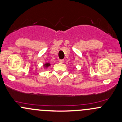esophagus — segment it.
<instances>
[{
  "label": "esophagus",
  "mask_w": 122,
  "mask_h": 122,
  "mask_svg": "<svg viewBox=\"0 0 122 122\" xmlns=\"http://www.w3.org/2000/svg\"><path fill=\"white\" fill-rule=\"evenodd\" d=\"M59 62H60V63H64V60H59Z\"/></svg>",
  "instance_id": "1"
}]
</instances>
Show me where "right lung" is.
<instances>
[{
    "instance_id": "right-lung-1",
    "label": "right lung",
    "mask_w": 122,
    "mask_h": 122,
    "mask_svg": "<svg viewBox=\"0 0 122 122\" xmlns=\"http://www.w3.org/2000/svg\"><path fill=\"white\" fill-rule=\"evenodd\" d=\"M51 66V64L49 63V62H46V63L45 64L43 65V66L45 67H48L49 66Z\"/></svg>"
}]
</instances>
